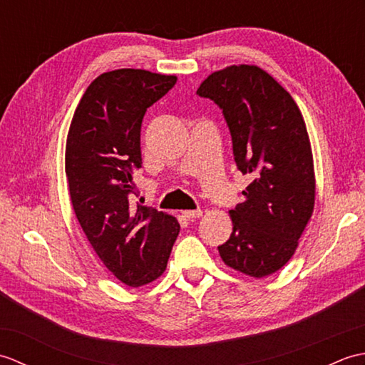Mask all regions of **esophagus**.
<instances>
[{
    "label": "esophagus",
    "instance_id": "esophagus-1",
    "mask_svg": "<svg viewBox=\"0 0 365 365\" xmlns=\"http://www.w3.org/2000/svg\"><path fill=\"white\" fill-rule=\"evenodd\" d=\"M182 215L187 220L192 221V220H197V218H200V216H202V210H185V212H182Z\"/></svg>",
    "mask_w": 365,
    "mask_h": 365
}]
</instances>
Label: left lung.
I'll list each match as a JSON object with an SVG mask.
<instances>
[{"instance_id": "obj_1", "label": "left lung", "mask_w": 365, "mask_h": 365, "mask_svg": "<svg viewBox=\"0 0 365 365\" xmlns=\"http://www.w3.org/2000/svg\"><path fill=\"white\" fill-rule=\"evenodd\" d=\"M197 96L220 106L238 170L252 182L230 210L234 230L218 246L226 265L252 277L281 269L311 220L315 177L304 119L292 96L255 66L215 72Z\"/></svg>"}]
</instances>
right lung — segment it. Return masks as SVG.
I'll list each match as a JSON object with an SVG mask.
<instances>
[{
  "label": "right lung",
  "mask_w": 365,
  "mask_h": 365,
  "mask_svg": "<svg viewBox=\"0 0 365 365\" xmlns=\"http://www.w3.org/2000/svg\"><path fill=\"white\" fill-rule=\"evenodd\" d=\"M177 83L141 68L106 72L89 84L71 123L66 174L76 218L105 267L130 287L163 274L180 224L138 204L133 174L141 168V123L147 108Z\"/></svg>",
  "instance_id": "1"
}]
</instances>
